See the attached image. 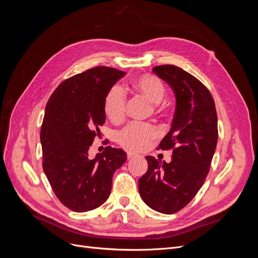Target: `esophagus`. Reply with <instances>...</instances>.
I'll list each match as a JSON object with an SVG mask.
<instances>
[{"mask_svg":"<svg viewBox=\"0 0 258 258\" xmlns=\"http://www.w3.org/2000/svg\"><path fill=\"white\" fill-rule=\"evenodd\" d=\"M137 157H139V155L138 154H136V153H132V152H129L128 154H127V158L130 160V159H134V158H137Z\"/></svg>","mask_w":258,"mask_h":258,"instance_id":"1","label":"esophagus"}]
</instances>
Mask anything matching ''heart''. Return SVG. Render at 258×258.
I'll use <instances>...</instances> for the list:
<instances>
[{
	"instance_id": "1",
	"label": "heart",
	"mask_w": 258,
	"mask_h": 258,
	"mask_svg": "<svg viewBox=\"0 0 258 258\" xmlns=\"http://www.w3.org/2000/svg\"><path fill=\"white\" fill-rule=\"evenodd\" d=\"M134 88L151 103L158 104L165 96V86L155 75L145 74L137 77L132 83ZM127 99L120 86H113L104 98V113L111 121L117 123L124 118ZM157 137L151 124L131 123L118 134V143L127 150L141 152L147 150Z\"/></svg>"
}]
</instances>
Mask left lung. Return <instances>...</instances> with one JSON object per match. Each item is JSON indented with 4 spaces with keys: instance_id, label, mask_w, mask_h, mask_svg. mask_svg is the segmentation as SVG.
I'll use <instances>...</instances> for the list:
<instances>
[{
    "instance_id": "8db88e82",
    "label": "left lung",
    "mask_w": 258,
    "mask_h": 258,
    "mask_svg": "<svg viewBox=\"0 0 258 258\" xmlns=\"http://www.w3.org/2000/svg\"><path fill=\"white\" fill-rule=\"evenodd\" d=\"M175 96L171 129L161 140L162 151L172 148L168 163L146 156L148 169L139 179L140 196L151 209L173 214L188 205L204 185L217 144L214 100L196 77L175 66L153 69Z\"/></svg>"
}]
</instances>
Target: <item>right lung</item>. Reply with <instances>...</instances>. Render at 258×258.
<instances>
[{
	"mask_svg": "<svg viewBox=\"0 0 258 258\" xmlns=\"http://www.w3.org/2000/svg\"><path fill=\"white\" fill-rule=\"evenodd\" d=\"M126 73L97 67L62 82L46 105L41 129L43 170L57 198L74 212H87L107 200L115 171L127 160L120 148L88 151L105 122L104 98Z\"/></svg>",
	"mask_w": 258,
	"mask_h": 258,
	"instance_id": "obj_1",
	"label": "right lung"
}]
</instances>
